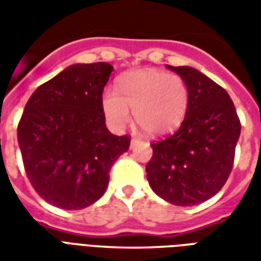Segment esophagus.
I'll use <instances>...</instances> for the list:
<instances>
[{
  "mask_svg": "<svg viewBox=\"0 0 261 261\" xmlns=\"http://www.w3.org/2000/svg\"><path fill=\"white\" fill-rule=\"evenodd\" d=\"M137 142H138V138H133V140H131V144H130V145H131V148L134 147V145H136Z\"/></svg>",
  "mask_w": 261,
  "mask_h": 261,
  "instance_id": "1",
  "label": "esophagus"
}]
</instances>
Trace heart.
I'll return each instance as SVG.
<instances>
[{
  "label": "heart",
  "mask_w": 261,
  "mask_h": 261,
  "mask_svg": "<svg viewBox=\"0 0 261 261\" xmlns=\"http://www.w3.org/2000/svg\"><path fill=\"white\" fill-rule=\"evenodd\" d=\"M119 92L108 88L102 95L105 116L117 128L130 121L152 137L173 133L183 123L189 106V88L177 74L161 69H140L121 76Z\"/></svg>",
  "instance_id": "b5f03b06"
}]
</instances>
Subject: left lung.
<instances>
[{
  "label": "left lung",
  "instance_id": "8db88e82",
  "mask_svg": "<svg viewBox=\"0 0 261 261\" xmlns=\"http://www.w3.org/2000/svg\"><path fill=\"white\" fill-rule=\"evenodd\" d=\"M168 68L189 88V106L179 130L152 142L147 164L149 186L173 205H196L222 189L229 177L241 121L222 86L192 67Z\"/></svg>",
  "mask_w": 261,
  "mask_h": 261
}]
</instances>
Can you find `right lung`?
I'll return each instance as SVG.
<instances>
[{"label": "right lung", "instance_id": "obj_1", "mask_svg": "<svg viewBox=\"0 0 261 261\" xmlns=\"http://www.w3.org/2000/svg\"><path fill=\"white\" fill-rule=\"evenodd\" d=\"M113 67L74 64L37 88L18 124L28 179L44 201L81 210L97 201L116 159L130 137L113 136L105 124L102 95Z\"/></svg>", "mask_w": 261, "mask_h": 261}]
</instances>
